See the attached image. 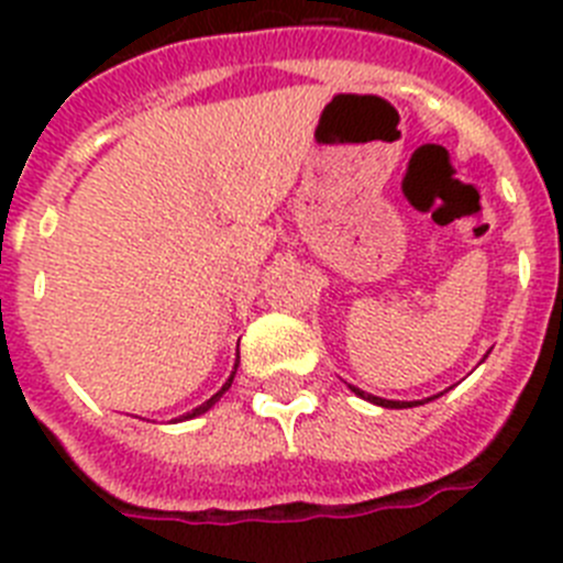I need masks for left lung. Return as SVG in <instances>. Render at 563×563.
I'll use <instances>...</instances> for the list:
<instances>
[{
	"label": "left lung",
	"instance_id": "8db88e82",
	"mask_svg": "<svg viewBox=\"0 0 563 563\" xmlns=\"http://www.w3.org/2000/svg\"><path fill=\"white\" fill-rule=\"evenodd\" d=\"M351 389L358 395V398H364V401L378 404V407H387V409H407V407H418V404H423V401H387V398H378V395L362 393V389H356V387H351ZM432 398H438V395H432ZM432 398H427V401H432Z\"/></svg>",
	"mask_w": 563,
	"mask_h": 563
}]
</instances>
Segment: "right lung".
<instances>
[{"mask_svg": "<svg viewBox=\"0 0 563 563\" xmlns=\"http://www.w3.org/2000/svg\"><path fill=\"white\" fill-rule=\"evenodd\" d=\"M235 369H238V364H235ZM235 369H232V376H230V378H227V384H224V387H221V389H219V393H216V395H212V398H210V401H205V404H201V407H196V409H194V412H187V415H181V418H179V420H187V418H196V415H201V412H207V409H210V407H212V404H216V401H219V398H221V395H224V393H227V389H230V384H232V378H235Z\"/></svg>", "mask_w": 563, "mask_h": 563, "instance_id": "add662e5", "label": "right lung"}]
</instances>
